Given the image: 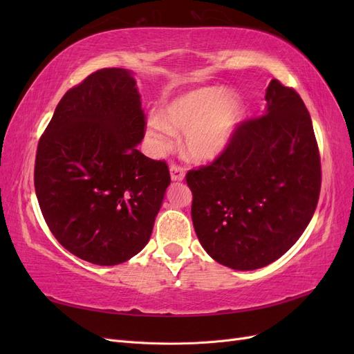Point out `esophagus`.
Here are the masks:
<instances>
[{"instance_id": "1", "label": "esophagus", "mask_w": 354, "mask_h": 354, "mask_svg": "<svg viewBox=\"0 0 354 354\" xmlns=\"http://www.w3.org/2000/svg\"><path fill=\"white\" fill-rule=\"evenodd\" d=\"M169 174H171V180L174 181H181L185 178V168L173 164L169 167Z\"/></svg>"}]
</instances>
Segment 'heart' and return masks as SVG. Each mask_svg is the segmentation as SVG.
I'll use <instances>...</instances> for the list:
<instances>
[{
  "label": "heart",
  "instance_id": "obj_1",
  "mask_svg": "<svg viewBox=\"0 0 354 354\" xmlns=\"http://www.w3.org/2000/svg\"><path fill=\"white\" fill-rule=\"evenodd\" d=\"M242 116V102L223 87H203L169 102L162 120L153 116L147 122V134L156 152L174 146V131L186 133L187 155L208 162L226 151Z\"/></svg>",
  "mask_w": 354,
  "mask_h": 354
}]
</instances>
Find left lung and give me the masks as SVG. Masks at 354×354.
<instances>
[{
	"label": "left lung",
	"instance_id": "8db88e82",
	"mask_svg": "<svg viewBox=\"0 0 354 354\" xmlns=\"http://www.w3.org/2000/svg\"><path fill=\"white\" fill-rule=\"evenodd\" d=\"M266 102L261 116L238 124L226 151L186 174L201 245L234 270L260 269L291 248L313 217L322 183L303 99L272 80Z\"/></svg>",
	"mask_w": 354,
	"mask_h": 354
}]
</instances>
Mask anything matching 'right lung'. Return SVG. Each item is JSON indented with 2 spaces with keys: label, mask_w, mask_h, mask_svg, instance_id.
<instances>
[{
  "label": "right lung",
  "mask_w": 354,
  "mask_h": 354,
  "mask_svg": "<svg viewBox=\"0 0 354 354\" xmlns=\"http://www.w3.org/2000/svg\"><path fill=\"white\" fill-rule=\"evenodd\" d=\"M136 81L106 68L66 91L42 133L34 183L50 232L93 264H121L151 239L171 177L137 151L146 130Z\"/></svg>",
  "instance_id": "add662e5"
}]
</instances>
